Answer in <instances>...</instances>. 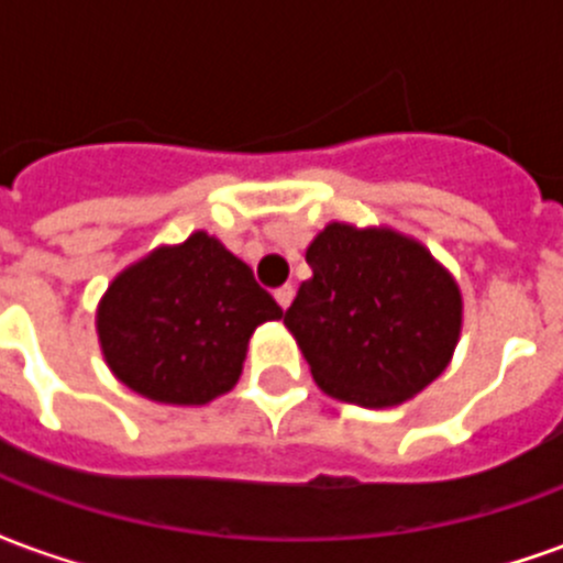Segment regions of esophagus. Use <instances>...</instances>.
Returning a JSON list of instances; mask_svg holds the SVG:
<instances>
[{
    "label": "esophagus",
    "instance_id": "obj_1",
    "mask_svg": "<svg viewBox=\"0 0 563 563\" xmlns=\"http://www.w3.org/2000/svg\"><path fill=\"white\" fill-rule=\"evenodd\" d=\"M274 298H277V305H280L283 310H286V307L292 305L295 289H292V286H280V289H277V292H274Z\"/></svg>",
    "mask_w": 563,
    "mask_h": 563
}]
</instances>
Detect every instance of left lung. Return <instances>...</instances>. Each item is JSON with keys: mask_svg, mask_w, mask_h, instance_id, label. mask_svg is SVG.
Listing matches in <instances>:
<instances>
[{"mask_svg": "<svg viewBox=\"0 0 563 563\" xmlns=\"http://www.w3.org/2000/svg\"><path fill=\"white\" fill-rule=\"evenodd\" d=\"M307 265L313 277L283 325L325 395L383 410L446 371L464 301L428 246L389 225L329 222L307 246Z\"/></svg>", "mask_w": 563, "mask_h": 563, "instance_id": "8db88e82", "label": "left lung"}]
</instances>
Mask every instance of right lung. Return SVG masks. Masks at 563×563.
<instances>
[{
	"label": "right lung",
	"instance_id": "1",
	"mask_svg": "<svg viewBox=\"0 0 563 563\" xmlns=\"http://www.w3.org/2000/svg\"><path fill=\"white\" fill-rule=\"evenodd\" d=\"M280 305L220 238L192 232L117 274L96 310L104 365L141 398L198 407L241 379L246 343Z\"/></svg>",
	"mask_w": 563,
	"mask_h": 563
}]
</instances>
